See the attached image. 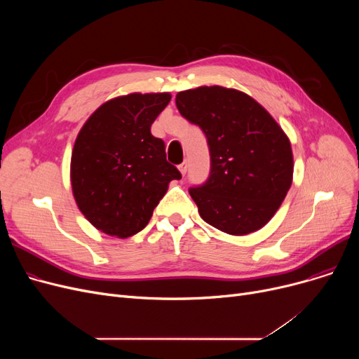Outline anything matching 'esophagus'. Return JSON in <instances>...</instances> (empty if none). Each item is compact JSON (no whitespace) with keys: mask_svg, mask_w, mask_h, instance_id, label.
Masks as SVG:
<instances>
[{"mask_svg":"<svg viewBox=\"0 0 359 359\" xmlns=\"http://www.w3.org/2000/svg\"><path fill=\"white\" fill-rule=\"evenodd\" d=\"M179 170H180V173L184 176V175H186V172H187V163H186V161H183V163L179 165Z\"/></svg>","mask_w":359,"mask_h":359,"instance_id":"esophagus-1","label":"esophagus"}]
</instances>
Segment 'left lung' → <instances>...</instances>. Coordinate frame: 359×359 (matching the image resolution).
Returning a JSON list of instances; mask_svg holds the SVG:
<instances>
[{
  "label": "left lung",
  "mask_w": 359,
  "mask_h": 359,
  "mask_svg": "<svg viewBox=\"0 0 359 359\" xmlns=\"http://www.w3.org/2000/svg\"><path fill=\"white\" fill-rule=\"evenodd\" d=\"M176 106L203 130L210 148V176L189 189L202 219L233 236L262 229L292 183V149L285 132L265 107L234 88L180 91Z\"/></svg>",
  "instance_id": "left-lung-1"
}]
</instances>
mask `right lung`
<instances>
[{"mask_svg": "<svg viewBox=\"0 0 359 359\" xmlns=\"http://www.w3.org/2000/svg\"><path fill=\"white\" fill-rule=\"evenodd\" d=\"M168 93H132L102 104L87 119L71 156L72 194L97 230L126 238L140 233L182 179L165 160V145L151 125L168 104Z\"/></svg>", "mask_w": 359, "mask_h": 359, "instance_id": "1", "label": "right lung"}]
</instances>
